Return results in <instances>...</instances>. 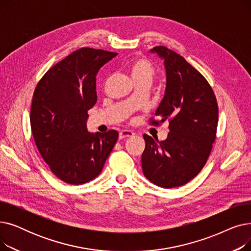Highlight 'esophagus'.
Returning a JSON list of instances; mask_svg holds the SVG:
<instances>
[{"instance_id": "1", "label": "esophagus", "mask_w": 251, "mask_h": 251, "mask_svg": "<svg viewBox=\"0 0 251 251\" xmlns=\"http://www.w3.org/2000/svg\"><path fill=\"white\" fill-rule=\"evenodd\" d=\"M134 135V132L131 130H122L120 133H119V139H124L127 137H131Z\"/></svg>"}]
</instances>
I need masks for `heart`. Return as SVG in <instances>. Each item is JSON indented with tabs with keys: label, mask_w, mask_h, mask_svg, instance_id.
Segmentation results:
<instances>
[{
	"label": "heart",
	"mask_w": 251,
	"mask_h": 251,
	"mask_svg": "<svg viewBox=\"0 0 251 251\" xmlns=\"http://www.w3.org/2000/svg\"><path fill=\"white\" fill-rule=\"evenodd\" d=\"M128 71L133 81L139 80V79H147V80L151 81L154 74L152 64L148 59L140 57L133 58L128 63Z\"/></svg>",
	"instance_id": "heart-1"
}]
</instances>
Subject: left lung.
<instances>
[{
	"instance_id": "obj_1",
	"label": "left lung",
	"mask_w": 251,
	"mask_h": 251,
	"mask_svg": "<svg viewBox=\"0 0 251 251\" xmlns=\"http://www.w3.org/2000/svg\"><path fill=\"white\" fill-rule=\"evenodd\" d=\"M164 59L166 90L155 111L159 126L168 121L167 139L159 141L144 134L141 155L143 174L163 188L179 187L192 180L204 167L216 139L218 102L206 79L185 59L164 46L151 50Z\"/></svg>"
}]
</instances>
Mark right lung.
<instances>
[{"mask_svg":"<svg viewBox=\"0 0 251 251\" xmlns=\"http://www.w3.org/2000/svg\"><path fill=\"white\" fill-rule=\"evenodd\" d=\"M118 54L81 48L57 63L33 92L31 132L50 169L59 179L80 185L101 172L118 139V131L89 133L88 110L97 102L100 67Z\"/></svg>","mask_w":251,"mask_h":251,"instance_id":"1","label":"right lung"}]
</instances>
